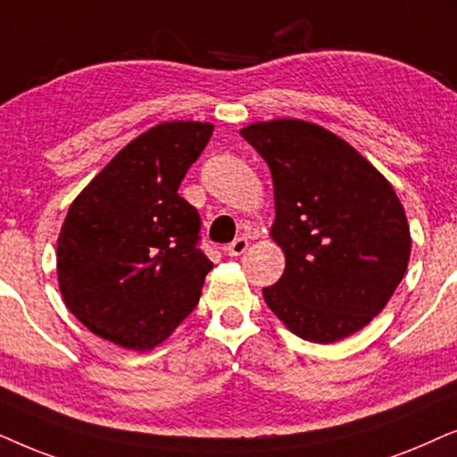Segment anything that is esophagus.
<instances>
[{"label":"esophagus","instance_id":"34e87169","mask_svg":"<svg viewBox=\"0 0 457 457\" xmlns=\"http://www.w3.org/2000/svg\"><path fill=\"white\" fill-rule=\"evenodd\" d=\"M248 248V240L245 236H240V238H236L234 242H229L228 246H225V253L229 254V257H240V254H245Z\"/></svg>","mask_w":457,"mask_h":457}]
</instances>
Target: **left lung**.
<instances>
[{"instance_id":"1","label":"left lung","mask_w":457,"mask_h":457,"mask_svg":"<svg viewBox=\"0 0 457 457\" xmlns=\"http://www.w3.org/2000/svg\"><path fill=\"white\" fill-rule=\"evenodd\" d=\"M240 133L270 165V236L286 257L282 278L263 288L267 307L309 343L360 332L386 307L410 263V225L391 181L309 120H259Z\"/></svg>"}]
</instances>
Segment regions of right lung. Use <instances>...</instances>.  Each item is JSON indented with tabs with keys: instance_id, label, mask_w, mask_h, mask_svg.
Listing matches in <instances>:
<instances>
[{
	"instance_id": "obj_1",
	"label": "right lung",
	"mask_w": 457,
	"mask_h": 457,
	"mask_svg": "<svg viewBox=\"0 0 457 457\" xmlns=\"http://www.w3.org/2000/svg\"><path fill=\"white\" fill-rule=\"evenodd\" d=\"M211 136L200 120L152 127L72 200L58 236V286L96 337L150 351L198 305L212 263L196 246L198 212L178 190Z\"/></svg>"
}]
</instances>
